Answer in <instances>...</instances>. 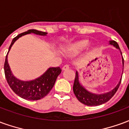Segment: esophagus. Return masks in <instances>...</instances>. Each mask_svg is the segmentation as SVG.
<instances>
[{"label": "esophagus", "instance_id": "34e87169", "mask_svg": "<svg viewBox=\"0 0 129 129\" xmlns=\"http://www.w3.org/2000/svg\"><path fill=\"white\" fill-rule=\"evenodd\" d=\"M68 68H69V66H68V65H65V66H63V68H62L63 70H67V69H68Z\"/></svg>", "mask_w": 129, "mask_h": 129}]
</instances>
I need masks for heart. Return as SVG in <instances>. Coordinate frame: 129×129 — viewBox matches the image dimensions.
Returning <instances> with one entry per match:
<instances>
[{
    "label": "heart",
    "mask_w": 129,
    "mask_h": 129,
    "mask_svg": "<svg viewBox=\"0 0 129 129\" xmlns=\"http://www.w3.org/2000/svg\"><path fill=\"white\" fill-rule=\"evenodd\" d=\"M89 45L90 42L88 40L78 41L68 45L66 48V51L70 54H78L87 49Z\"/></svg>",
    "instance_id": "obj_1"
}]
</instances>
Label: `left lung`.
Instances as JSON below:
<instances>
[{
	"instance_id": "8db88e82",
	"label": "left lung",
	"mask_w": 129,
	"mask_h": 129,
	"mask_svg": "<svg viewBox=\"0 0 129 129\" xmlns=\"http://www.w3.org/2000/svg\"><path fill=\"white\" fill-rule=\"evenodd\" d=\"M109 45H111L114 46L115 48L118 49L120 52L121 56H122V73L121 78L119 79L118 84H117V86L113 89L111 90V91H108L107 92L104 93H94V92H90L85 87L81 84V82L79 81V73L77 71L76 72L75 79L73 85V91L76 97L77 98V100L86 106H99L101 104H104L106 102H108V100H110L113 96L117 90L119 88L121 81H122V77L123 74V68H124V59L122 56V52L120 51L119 45L117 44V43L115 41H109Z\"/></svg>"
}]
</instances>
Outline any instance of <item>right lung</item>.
<instances>
[{
    "label": "right lung",
    "mask_w": 129,
    "mask_h": 129,
    "mask_svg": "<svg viewBox=\"0 0 129 129\" xmlns=\"http://www.w3.org/2000/svg\"><path fill=\"white\" fill-rule=\"evenodd\" d=\"M32 33L40 36H46L48 34L47 32H41L37 29H29L14 38L5 58L4 70L7 83L16 95L27 100H39L48 95L53 88L57 77L61 73V69L59 67L49 68L39 77L29 81H23L16 78L13 75L7 61V54L16 41L24 35Z\"/></svg>",
    "instance_id": "1"
}]
</instances>
